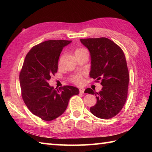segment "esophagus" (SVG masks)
Wrapping results in <instances>:
<instances>
[{
    "label": "esophagus",
    "instance_id": "obj_1",
    "mask_svg": "<svg viewBox=\"0 0 152 152\" xmlns=\"http://www.w3.org/2000/svg\"><path fill=\"white\" fill-rule=\"evenodd\" d=\"M79 92H80V93L83 94L84 92V88H80V89H79Z\"/></svg>",
    "mask_w": 152,
    "mask_h": 152
}]
</instances>
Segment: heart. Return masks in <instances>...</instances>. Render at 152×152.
Masks as SVG:
<instances>
[{
    "instance_id": "1",
    "label": "heart",
    "mask_w": 152,
    "mask_h": 152,
    "mask_svg": "<svg viewBox=\"0 0 152 152\" xmlns=\"http://www.w3.org/2000/svg\"><path fill=\"white\" fill-rule=\"evenodd\" d=\"M84 50H85L83 48H77L75 51V54L77 53L80 52V51H82ZM72 80L74 83L76 84H80L82 82V78L81 76H76L73 77V78H72Z\"/></svg>"
}]
</instances>
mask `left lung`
I'll return each mask as SVG.
<instances>
[{"label":"left lung","instance_id":"8db88e82","mask_svg":"<svg viewBox=\"0 0 152 152\" xmlns=\"http://www.w3.org/2000/svg\"><path fill=\"white\" fill-rule=\"evenodd\" d=\"M80 42L91 53L90 77L96 82L101 81L102 86L99 92L90 88L84 91L96 97V104L90 110L100 119H110L121 110L127 98L129 74L125 54L119 45L106 37L80 39Z\"/></svg>","mask_w":152,"mask_h":152}]
</instances>
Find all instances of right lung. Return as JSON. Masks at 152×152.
Here are the masks:
<instances>
[{
    "mask_svg": "<svg viewBox=\"0 0 152 152\" xmlns=\"http://www.w3.org/2000/svg\"><path fill=\"white\" fill-rule=\"evenodd\" d=\"M68 40H48L31 49L26 55L19 81L23 100L33 115L43 121H50L62 115L74 95L79 90L72 86L58 89L49 85L51 76L58 72V60Z\"/></svg>",
    "mask_w": 152,
    "mask_h": 152,
    "instance_id": "add662e5",
    "label": "right lung"
}]
</instances>
